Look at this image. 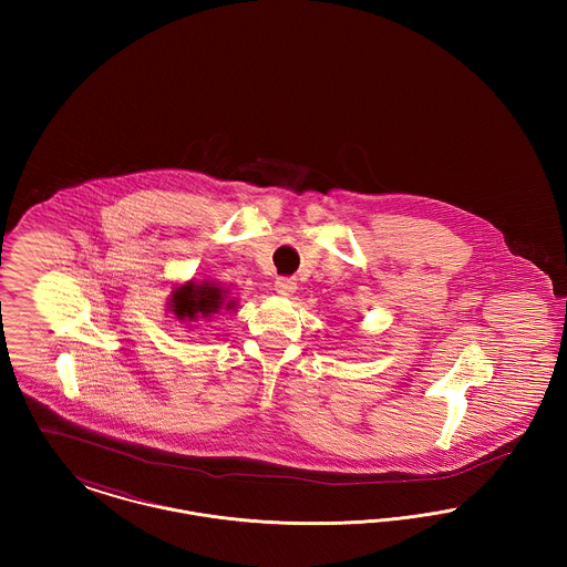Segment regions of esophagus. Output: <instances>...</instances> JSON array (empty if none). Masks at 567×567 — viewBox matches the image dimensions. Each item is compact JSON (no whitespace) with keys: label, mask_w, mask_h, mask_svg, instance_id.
I'll list each match as a JSON object with an SVG mask.
<instances>
[{"label":"esophagus","mask_w":567,"mask_h":567,"mask_svg":"<svg viewBox=\"0 0 567 567\" xmlns=\"http://www.w3.org/2000/svg\"><path fill=\"white\" fill-rule=\"evenodd\" d=\"M274 289H276V293L282 297H291L297 291V282L293 278H276V282H274Z\"/></svg>","instance_id":"1"}]
</instances>
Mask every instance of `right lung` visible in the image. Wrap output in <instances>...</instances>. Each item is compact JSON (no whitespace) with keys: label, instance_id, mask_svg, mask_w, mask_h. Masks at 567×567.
I'll return each instance as SVG.
<instances>
[{"label":"right lung","instance_id":"add662e5","mask_svg":"<svg viewBox=\"0 0 567 567\" xmlns=\"http://www.w3.org/2000/svg\"><path fill=\"white\" fill-rule=\"evenodd\" d=\"M236 308V299H229V291L215 282H193L176 287L169 296V310L178 321H204L213 319L218 310Z\"/></svg>","mask_w":567,"mask_h":567}]
</instances>
